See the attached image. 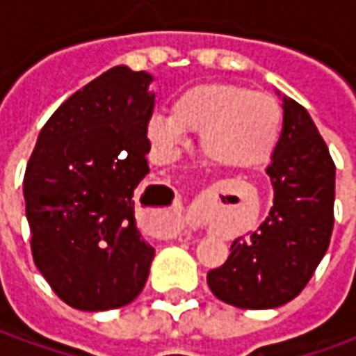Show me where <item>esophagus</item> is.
Here are the masks:
<instances>
[{
	"label": "esophagus",
	"instance_id": "34e87169",
	"mask_svg": "<svg viewBox=\"0 0 356 356\" xmlns=\"http://www.w3.org/2000/svg\"><path fill=\"white\" fill-rule=\"evenodd\" d=\"M179 231V211L175 206H171L165 213L162 216L160 221V232L162 234H173Z\"/></svg>",
	"mask_w": 356,
	"mask_h": 356
}]
</instances>
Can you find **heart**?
<instances>
[{
	"mask_svg": "<svg viewBox=\"0 0 356 356\" xmlns=\"http://www.w3.org/2000/svg\"><path fill=\"white\" fill-rule=\"evenodd\" d=\"M280 102L265 91L213 81L186 89L171 114H152L148 137L160 152L175 154L186 133H198L202 156L225 170H254L267 163L282 137Z\"/></svg>",
	"mask_w": 356,
	"mask_h": 356,
	"instance_id": "heart-1",
	"label": "heart"
}]
</instances>
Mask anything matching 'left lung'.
Instances as JSON below:
<instances>
[{
    "label": "left lung",
    "instance_id": "left-lung-1",
    "mask_svg": "<svg viewBox=\"0 0 356 356\" xmlns=\"http://www.w3.org/2000/svg\"><path fill=\"white\" fill-rule=\"evenodd\" d=\"M282 137L267 173L275 200L250 238L208 273L213 296L240 309H275L298 298L326 254L334 229L336 163L299 102L282 97Z\"/></svg>",
    "mask_w": 356,
    "mask_h": 356
}]
</instances>
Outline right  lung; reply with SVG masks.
<instances>
[{
  "label": "right lung",
  "instance_id": "1",
  "mask_svg": "<svg viewBox=\"0 0 356 356\" xmlns=\"http://www.w3.org/2000/svg\"><path fill=\"white\" fill-rule=\"evenodd\" d=\"M150 81L127 66L101 74L53 112L28 160L35 267L80 311L131 303L154 259L135 223V188L148 173Z\"/></svg>",
  "mask_w": 356,
  "mask_h": 356
}]
</instances>
